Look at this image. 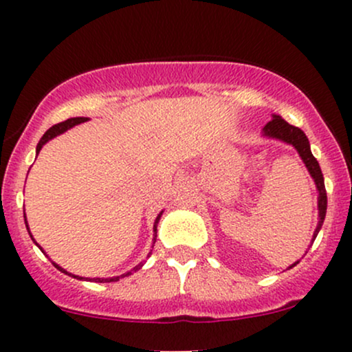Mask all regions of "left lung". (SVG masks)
<instances>
[{
	"label": "left lung",
	"mask_w": 352,
	"mask_h": 352,
	"mask_svg": "<svg viewBox=\"0 0 352 352\" xmlns=\"http://www.w3.org/2000/svg\"><path fill=\"white\" fill-rule=\"evenodd\" d=\"M263 132L266 137H273V139H280V140H283V142L292 144L293 147L298 151V153H300V157L302 159V162H305L306 168L309 170L311 177H313L314 182H316V187L319 192V197H318L319 221H318L316 230H314V235H313V240H314V238L318 236V232L322 227V221H324L326 207H328V197H326L324 179H322L321 167H319L318 160L314 159V155L311 153L308 137L305 135V132H302L300 127H294V125L288 124L286 120H283L280 116H273V119L265 125ZM298 263H300V261H296V263L289 266V268H293V266H296Z\"/></svg>",
	"instance_id": "1"
}]
</instances>
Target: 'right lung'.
<instances>
[{
  "mask_svg": "<svg viewBox=\"0 0 352 352\" xmlns=\"http://www.w3.org/2000/svg\"><path fill=\"white\" fill-rule=\"evenodd\" d=\"M86 117H72V119H67V120H64V122H59V124H56V125H52L51 129H47L46 131V134H44L43 137H41V140H39V144H38V147H36V153H39V151H41L43 148V145L47 142V140H51L52 137H56V135H59V134H63V132H66L67 129H71V127H74V125H78V124H80V122H86ZM160 215H162V213H159V217L155 218V223H153V232H155V235H153V243H155V236H157V223H159V220H160ZM28 227V225H26ZM36 243V241H34ZM38 245V243H36ZM39 246V245H38ZM39 248H41V246H39ZM152 253V252H151ZM142 265L144 263H139L135 266L134 270H132V272H137V270H140L142 268ZM54 266L56 268L59 270V272H63V273H66V274H69L67 272H64L63 268H60V266H58L54 263ZM127 274H131V273H127ZM127 274H122V276H116V278H94V280L92 281H96V283H111V281H119V278H124V276H127ZM72 276H74V274H72ZM74 278H78V280H82V278H79V276H74Z\"/></svg>",
  "mask_w": 352,
  "mask_h": 352,
  "instance_id": "add662e5",
  "label": "right lung"
}]
</instances>
